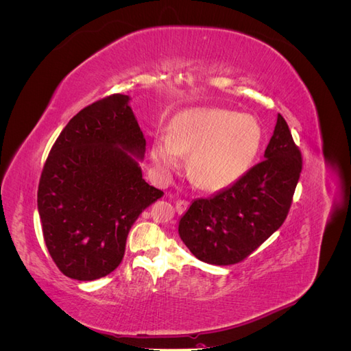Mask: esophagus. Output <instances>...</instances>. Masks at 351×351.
<instances>
[{
    "label": "esophagus",
    "mask_w": 351,
    "mask_h": 351,
    "mask_svg": "<svg viewBox=\"0 0 351 351\" xmlns=\"http://www.w3.org/2000/svg\"><path fill=\"white\" fill-rule=\"evenodd\" d=\"M187 208H189V202H186V200H177L176 202V210L178 212V214H184Z\"/></svg>",
    "instance_id": "34e87169"
}]
</instances>
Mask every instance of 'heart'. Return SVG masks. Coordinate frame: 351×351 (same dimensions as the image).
I'll return each mask as SVG.
<instances>
[{"label":"heart","instance_id":"heart-1","mask_svg":"<svg viewBox=\"0 0 351 351\" xmlns=\"http://www.w3.org/2000/svg\"><path fill=\"white\" fill-rule=\"evenodd\" d=\"M262 143L261 125L247 114L228 110H187L169 124L168 139L154 145V161L176 168L182 154H192L189 174L208 190L224 189L247 171Z\"/></svg>","mask_w":351,"mask_h":351}]
</instances>
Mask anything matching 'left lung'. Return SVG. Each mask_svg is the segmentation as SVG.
I'll use <instances>...</instances> for the list:
<instances>
[{
    "mask_svg": "<svg viewBox=\"0 0 351 351\" xmlns=\"http://www.w3.org/2000/svg\"><path fill=\"white\" fill-rule=\"evenodd\" d=\"M302 168V152L278 114L263 161L215 196L195 200L180 219V237L202 262H243L282 226Z\"/></svg>",
    "mask_w": 351,
    "mask_h": 351,
    "instance_id": "obj_1",
    "label": "left lung"
}]
</instances>
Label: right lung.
I'll return each mask as SVG.
<instances>
[{
    "label": "right lung",
    "instance_id": "1",
    "mask_svg": "<svg viewBox=\"0 0 351 351\" xmlns=\"http://www.w3.org/2000/svg\"><path fill=\"white\" fill-rule=\"evenodd\" d=\"M145 146L129 97L121 93L84 107L52 145L38 210L47 249L66 277L93 281L111 274L136 219L164 196L145 182L130 155L142 158Z\"/></svg>",
    "mask_w": 351,
    "mask_h": 351
}]
</instances>
